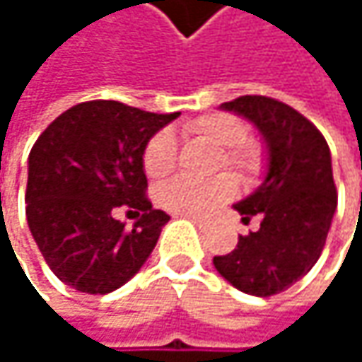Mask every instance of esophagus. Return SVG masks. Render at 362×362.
Masks as SVG:
<instances>
[{
    "label": "esophagus",
    "instance_id": "1",
    "mask_svg": "<svg viewBox=\"0 0 362 362\" xmlns=\"http://www.w3.org/2000/svg\"><path fill=\"white\" fill-rule=\"evenodd\" d=\"M190 220H192L201 230H205V228H207V222H205V220H201V218H190Z\"/></svg>",
    "mask_w": 362,
    "mask_h": 362
}]
</instances>
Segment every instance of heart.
Wrapping results in <instances>:
<instances>
[{
    "mask_svg": "<svg viewBox=\"0 0 362 362\" xmlns=\"http://www.w3.org/2000/svg\"><path fill=\"white\" fill-rule=\"evenodd\" d=\"M186 134L211 142L222 148V155L216 159V168H228L237 178L252 186L262 178L266 170V151L264 146L247 138V123L230 112H209L197 117L186 127ZM144 172L151 178H165L176 170L178 163V144L170 129L157 132L142 155ZM237 192V180L230 174H220L211 180L197 182L188 178H174L163 184L157 192L159 203L178 216L188 218H207L218 207L228 203Z\"/></svg>",
    "mask_w": 362,
    "mask_h": 362,
    "instance_id": "obj_1",
    "label": "heart"
}]
</instances>
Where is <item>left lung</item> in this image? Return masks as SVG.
<instances>
[{
  "label": "left lung",
  "instance_id": "obj_1",
  "mask_svg": "<svg viewBox=\"0 0 362 362\" xmlns=\"http://www.w3.org/2000/svg\"><path fill=\"white\" fill-rule=\"evenodd\" d=\"M222 109L243 115L268 148V174L235 209L259 228L216 255V270L239 291L268 298L300 281L321 257L337 207L331 153L302 112L268 96H239Z\"/></svg>",
  "mask_w": 362,
  "mask_h": 362
}]
</instances>
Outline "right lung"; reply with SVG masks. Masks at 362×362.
<instances>
[{
  "label": "right lung",
  "instance_id": "right-lung-1",
  "mask_svg": "<svg viewBox=\"0 0 362 362\" xmlns=\"http://www.w3.org/2000/svg\"><path fill=\"white\" fill-rule=\"evenodd\" d=\"M180 112L159 115L90 100L56 117L29 155L27 222L52 272L81 293L127 283L157 245L170 216L146 197L142 155ZM129 206L132 231L114 218Z\"/></svg>",
  "mask_w": 362,
  "mask_h": 362
}]
</instances>
